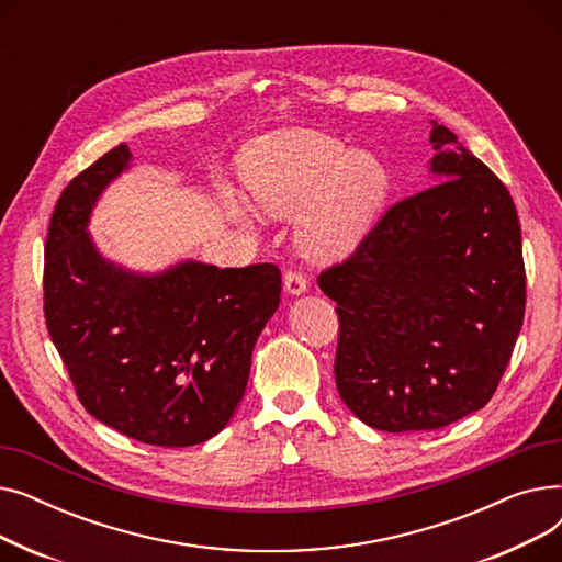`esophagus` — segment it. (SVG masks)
<instances>
[{
	"mask_svg": "<svg viewBox=\"0 0 562 562\" xmlns=\"http://www.w3.org/2000/svg\"><path fill=\"white\" fill-rule=\"evenodd\" d=\"M307 289V278L296 271V269H289L284 273V291L291 293V296H299V293H303Z\"/></svg>",
	"mask_w": 562,
	"mask_h": 562,
	"instance_id": "34e87169",
	"label": "esophagus"
}]
</instances>
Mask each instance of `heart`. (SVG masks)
Instances as JSON below:
<instances>
[{
    "mask_svg": "<svg viewBox=\"0 0 562 562\" xmlns=\"http://www.w3.org/2000/svg\"><path fill=\"white\" fill-rule=\"evenodd\" d=\"M241 177L257 210L299 216L296 241L312 259H337L369 232L390 177L371 153L348 150L339 138L312 130H282L257 138L241 157ZM234 218L252 221L248 206L227 195Z\"/></svg>",
    "mask_w": 562,
    "mask_h": 562,
    "instance_id": "obj_1",
    "label": "heart"
}]
</instances>
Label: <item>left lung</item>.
Segmentation results:
<instances>
[{
    "mask_svg": "<svg viewBox=\"0 0 562 562\" xmlns=\"http://www.w3.org/2000/svg\"><path fill=\"white\" fill-rule=\"evenodd\" d=\"M435 182L396 200L316 278L337 303L335 380L367 426L437 430L487 405L526 310L510 191L445 125Z\"/></svg>",
    "mask_w": 562,
    "mask_h": 562,
    "instance_id": "obj_1",
    "label": "left lung"
}]
</instances>
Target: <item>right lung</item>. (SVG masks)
<instances>
[{
    "label": "right lung",
    "instance_id": "obj_1",
    "mask_svg": "<svg viewBox=\"0 0 562 562\" xmlns=\"http://www.w3.org/2000/svg\"><path fill=\"white\" fill-rule=\"evenodd\" d=\"M130 157L115 145L58 198L45 241V323L88 415L143 445L193 447L223 430L244 398L282 273L276 263L187 261L143 278L104 261L86 223Z\"/></svg>",
    "mask_w": 562,
    "mask_h": 562
}]
</instances>
